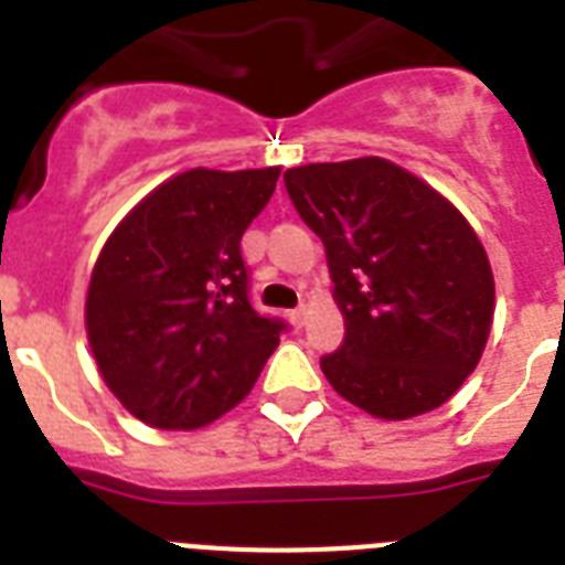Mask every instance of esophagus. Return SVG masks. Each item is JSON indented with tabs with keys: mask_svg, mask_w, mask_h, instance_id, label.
Returning a JSON list of instances; mask_svg holds the SVG:
<instances>
[{
	"mask_svg": "<svg viewBox=\"0 0 565 565\" xmlns=\"http://www.w3.org/2000/svg\"><path fill=\"white\" fill-rule=\"evenodd\" d=\"M287 319H290L292 328H301V326H305V322H308V308L290 310V313H287Z\"/></svg>",
	"mask_w": 565,
	"mask_h": 565,
	"instance_id": "34e87169",
	"label": "esophagus"
}]
</instances>
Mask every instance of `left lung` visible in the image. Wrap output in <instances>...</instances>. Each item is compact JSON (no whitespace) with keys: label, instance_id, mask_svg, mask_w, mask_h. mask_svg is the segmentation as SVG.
<instances>
[{"label":"left lung","instance_id":"1","mask_svg":"<svg viewBox=\"0 0 565 565\" xmlns=\"http://www.w3.org/2000/svg\"><path fill=\"white\" fill-rule=\"evenodd\" d=\"M296 211L322 239L345 319L319 366L377 419L437 411L478 366L495 281L481 239L446 195L384 158L284 172Z\"/></svg>","mask_w":565,"mask_h":565}]
</instances>
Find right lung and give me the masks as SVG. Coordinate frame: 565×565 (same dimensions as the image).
<instances>
[{
	"label": "right lung",
	"mask_w": 565,
	"mask_h": 565,
	"mask_svg": "<svg viewBox=\"0 0 565 565\" xmlns=\"http://www.w3.org/2000/svg\"><path fill=\"white\" fill-rule=\"evenodd\" d=\"M281 170H188L119 222L93 266L84 322L122 407L161 430L211 425L239 404L281 340L248 301L243 231Z\"/></svg>",
	"instance_id": "right-lung-1"
}]
</instances>
